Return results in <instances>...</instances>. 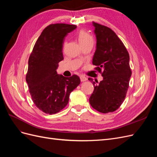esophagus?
Returning a JSON list of instances; mask_svg holds the SVG:
<instances>
[{"label": "esophagus", "mask_w": 157, "mask_h": 157, "mask_svg": "<svg viewBox=\"0 0 157 157\" xmlns=\"http://www.w3.org/2000/svg\"><path fill=\"white\" fill-rule=\"evenodd\" d=\"M80 80H81V82H84V81H86V80H87V78L86 77H84V76H83V75L80 76Z\"/></svg>", "instance_id": "esophagus-1"}]
</instances>
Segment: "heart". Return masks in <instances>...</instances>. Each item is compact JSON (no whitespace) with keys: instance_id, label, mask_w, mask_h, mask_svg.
I'll return each instance as SVG.
<instances>
[{"instance_id":"heart-1","label":"heart","mask_w":157,"mask_h":157,"mask_svg":"<svg viewBox=\"0 0 157 157\" xmlns=\"http://www.w3.org/2000/svg\"><path fill=\"white\" fill-rule=\"evenodd\" d=\"M78 40L80 44H82L88 42H93V38L89 33L85 31H80L78 34Z\"/></svg>"}]
</instances>
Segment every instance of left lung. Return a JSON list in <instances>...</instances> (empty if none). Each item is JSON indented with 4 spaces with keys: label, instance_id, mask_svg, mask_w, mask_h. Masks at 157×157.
Wrapping results in <instances>:
<instances>
[{
    "label": "left lung",
    "instance_id": "left-lung-1",
    "mask_svg": "<svg viewBox=\"0 0 157 157\" xmlns=\"http://www.w3.org/2000/svg\"><path fill=\"white\" fill-rule=\"evenodd\" d=\"M96 36V50L92 63L95 69L101 73L103 80L98 85L92 78L94 90L89 98L91 106L102 113L115 111L126 96L132 75L129 54L110 28L93 22Z\"/></svg>",
    "mask_w": 157,
    "mask_h": 157
}]
</instances>
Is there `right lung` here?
<instances>
[{"label":"right lung","mask_w":157,"mask_h":157,"mask_svg":"<svg viewBox=\"0 0 157 157\" xmlns=\"http://www.w3.org/2000/svg\"><path fill=\"white\" fill-rule=\"evenodd\" d=\"M75 25L56 23L42 31L28 61L26 82L32 100L37 108L49 115L59 112L67 105L69 95L80 83L77 75L65 77L57 73L63 59L65 37Z\"/></svg>","instance_id":"right-lung-1"}]
</instances>
